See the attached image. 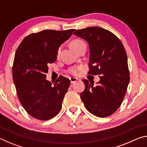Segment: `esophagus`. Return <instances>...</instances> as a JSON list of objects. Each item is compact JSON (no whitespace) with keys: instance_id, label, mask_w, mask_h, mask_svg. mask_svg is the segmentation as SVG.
<instances>
[{"instance_id":"obj_1","label":"esophagus","mask_w":147,"mask_h":147,"mask_svg":"<svg viewBox=\"0 0 147 147\" xmlns=\"http://www.w3.org/2000/svg\"><path fill=\"white\" fill-rule=\"evenodd\" d=\"M69 79H70V81H71V84H74V83H75V82H76L78 80V78H74V77H72V78H70Z\"/></svg>"}]
</instances>
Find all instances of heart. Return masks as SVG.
I'll list each match as a JSON object with an SVG mask.
<instances>
[{
  "label": "heart",
  "instance_id": "heart-1",
  "mask_svg": "<svg viewBox=\"0 0 147 147\" xmlns=\"http://www.w3.org/2000/svg\"><path fill=\"white\" fill-rule=\"evenodd\" d=\"M84 44H85V43H84L83 41L80 40V39H75V40L72 41L71 46L76 51H78L79 49L82 46L84 45ZM61 47H59V48L58 49V52H57V55H58V56H59V54L61 53ZM78 67H72L69 69V72L71 74H76L77 73V72H78Z\"/></svg>",
  "mask_w": 147,
  "mask_h": 147
}]
</instances>
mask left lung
<instances>
[{
  "label": "left lung",
  "instance_id": "left-lung-1",
  "mask_svg": "<svg viewBox=\"0 0 147 147\" xmlns=\"http://www.w3.org/2000/svg\"><path fill=\"white\" fill-rule=\"evenodd\" d=\"M73 34L89 45V73L100 75L96 86L93 82L83 80L85 89L80 98L92 114L109 116L121 106L130 81L125 50L115 35L100 27L77 30Z\"/></svg>",
  "mask_w": 147,
  "mask_h": 147
}]
</instances>
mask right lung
Masks as SVG:
<instances>
[{"instance_id": "obj_1", "label": "right lung", "mask_w": 147, "mask_h": 147, "mask_svg": "<svg viewBox=\"0 0 147 147\" xmlns=\"http://www.w3.org/2000/svg\"><path fill=\"white\" fill-rule=\"evenodd\" d=\"M74 31L46 30L31 34L17 49L12 69L13 83L22 106L37 119H51L61 108L70 80L59 76L53 85L46 79V73L48 64L56 60L61 44L69 39Z\"/></svg>"}]
</instances>
